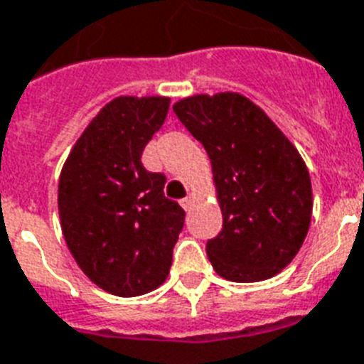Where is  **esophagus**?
<instances>
[{
	"label": "esophagus",
	"instance_id": "1",
	"mask_svg": "<svg viewBox=\"0 0 364 364\" xmlns=\"http://www.w3.org/2000/svg\"><path fill=\"white\" fill-rule=\"evenodd\" d=\"M181 208L185 209V211H188V209L192 208V198L191 196L183 198V200H181Z\"/></svg>",
	"mask_w": 364,
	"mask_h": 364
}]
</instances>
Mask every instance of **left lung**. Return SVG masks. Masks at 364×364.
<instances>
[{
  "mask_svg": "<svg viewBox=\"0 0 364 364\" xmlns=\"http://www.w3.org/2000/svg\"><path fill=\"white\" fill-rule=\"evenodd\" d=\"M209 155L223 230L208 258L223 279L259 282L299 252L312 217L305 161L259 106L239 93L194 95L173 105Z\"/></svg>",
  "mask_w": 364,
  "mask_h": 364,
  "instance_id": "left-lung-1",
  "label": "left lung"
}]
</instances>
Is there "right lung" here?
<instances>
[{
	"mask_svg": "<svg viewBox=\"0 0 364 364\" xmlns=\"http://www.w3.org/2000/svg\"><path fill=\"white\" fill-rule=\"evenodd\" d=\"M168 97H117L82 132L59 176L61 230L78 267L108 294L136 297L166 280L185 211L141 153L166 119Z\"/></svg>",
	"mask_w": 364,
	"mask_h": 364,
	"instance_id": "obj_1",
	"label": "right lung"
}]
</instances>
